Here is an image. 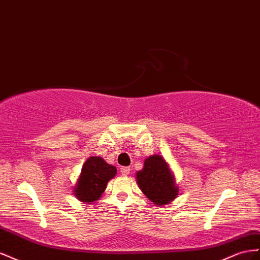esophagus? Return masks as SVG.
<instances>
[{
  "label": "esophagus",
  "instance_id": "obj_1",
  "mask_svg": "<svg viewBox=\"0 0 260 260\" xmlns=\"http://www.w3.org/2000/svg\"><path fill=\"white\" fill-rule=\"evenodd\" d=\"M121 173L123 175H128L131 173V169L127 168V167H124V168H121Z\"/></svg>",
  "mask_w": 260,
  "mask_h": 260
}]
</instances>
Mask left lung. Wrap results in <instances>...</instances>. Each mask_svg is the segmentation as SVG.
I'll list each match as a JSON object with an SVG mask.
<instances>
[{
	"label": "left lung",
	"mask_w": 260,
	"mask_h": 260,
	"mask_svg": "<svg viewBox=\"0 0 260 260\" xmlns=\"http://www.w3.org/2000/svg\"><path fill=\"white\" fill-rule=\"evenodd\" d=\"M139 188L158 206L171 203L179 195L173 175L161 155L154 154L145 160L144 169L136 174Z\"/></svg>",
	"instance_id": "8db88e82"
}]
</instances>
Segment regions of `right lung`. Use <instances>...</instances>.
Wrapping results in <instances>:
<instances>
[{
    "mask_svg": "<svg viewBox=\"0 0 260 260\" xmlns=\"http://www.w3.org/2000/svg\"><path fill=\"white\" fill-rule=\"evenodd\" d=\"M116 174V169L100 157H90L84 163L81 174L75 186V196L85 203L99 200L107 188L108 182Z\"/></svg>",
    "mask_w": 260,
    "mask_h": 260,
    "instance_id": "obj_1",
    "label": "right lung"
}]
</instances>
